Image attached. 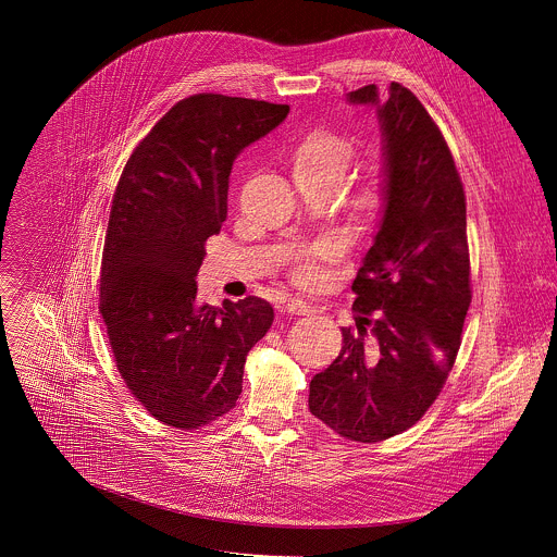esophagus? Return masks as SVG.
Instances as JSON below:
<instances>
[{
  "instance_id": "34e87169",
  "label": "esophagus",
  "mask_w": 557,
  "mask_h": 557,
  "mask_svg": "<svg viewBox=\"0 0 557 557\" xmlns=\"http://www.w3.org/2000/svg\"><path fill=\"white\" fill-rule=\"evenodd\" d=\"M284 310L290 312V314H310V312H312V306L306 304V301H301V299H297V297H290V299L286 301Z\"/></svg>"
}]
</instances>
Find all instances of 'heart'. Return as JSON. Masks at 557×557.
Instances as JSON below:
<instances>
[{"instance_id":"heart-1","label":"heart","mask_w":557,"mask_h":557,"mask_svg":"<svg viewBox=\"0 0 557 557\" xmlns=\"http://www.w3.org/2000/svg\"><path fill=\"white\" fill-rule=\"evenodd\" d=\"M357 147L348 136L335 132L308 134L293 151V172L320 176L342 183L355 161ZM344 253V243L337 235L324 237L306 249L293 264V282L301 288H317L329 280V264Z\"/></svg>"}]
</instances>
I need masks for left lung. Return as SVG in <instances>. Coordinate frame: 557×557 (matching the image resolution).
Instances as JSON below:
<instances>
[{"label": "left lung", "mask_w": 557, "mask_h": 557, "mask_svg": "<svg viewBox=\"0 0 557 557\" xmlns=\"http://www.w3.org/2000/svg\"><path fill=\"white\" fill-rule=\"evenodd\" d=\"M374 106L383 136V205L352 282L355 326L339 357L310 381L308 408L331 430L376 443L412 428L434 404L460 348L471 301L465 191L451 151L401 84L348 95Z\"/></svg>", "instance_id": "1"}]
</instances>
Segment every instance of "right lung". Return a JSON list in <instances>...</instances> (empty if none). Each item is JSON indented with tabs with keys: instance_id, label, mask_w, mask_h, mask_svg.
<instances>
[{
	"instance_id": "right-lung-1",
	"label": "right lung",
	"mask_w": 557,
	"mask_h": 557,
	"mask_svg": "<svg viewBox=\"0 0 557 557\" xmlns=\"http://www.w3.org/2000/svg\"><path fill=\"white\" fill-rule=\"evenodd\" d=\"M288 106L194 95L132 151L114 191L101 262V314L116 368L161 423L198 430L235 408L249 350L273 324L256 295L200 304L205 243L226 220L237 153Z\"/></svg>"
}]
</instances>
